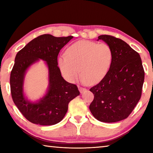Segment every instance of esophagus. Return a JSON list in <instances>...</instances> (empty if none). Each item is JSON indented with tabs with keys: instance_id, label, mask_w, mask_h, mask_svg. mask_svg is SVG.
Returning a JSON list of instances; mask_svg holds the SVG:
<instances>
[{
	"instance_id": "obj_1",
	"label": "esophagus",
	"mask_w": 153,
	"mask_h": 153,
	"mask_svg": "<svg viewBox=\"0 0 153 153\" xmlns=\"http://www.w3.org/2000/svg\"><path fill=\"white\" fill-rule=\"evenodd\" d=\"M78 88H79V90L80 93H83L84 91H86V88H82V87L79 86Z\"/></svg>"
}]
</instances>
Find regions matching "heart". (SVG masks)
I'll list each match as a JSON object with an SVG mask.
<instances>
[{"label": "heart", "mask_w": 153, "mask_h": 153, "mask_svg": "<svg viewBox=\"0 0 153 153\" xmlns=\"http://www.w3.org/2000/svg\"><path fill=\"white\" fill-rule=\"evenodd\" d=\"M59 58V66L65 77L74 82L80 75L88 84H97L107 76L113 61V51L106 43L88 40L74 42Z\"/></svg>", "instance_id": "heart-1"}]
</instances>
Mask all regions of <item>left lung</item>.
Returning <instances> with one entry per match:
<instances>
[{
    "label": "left lung",
    "mask_w": 153,
    "mask_h": 153,
    "mask_svg": "<svg viewBox=\"0 0 153 153\" xmlns=\"http://www.w3.org/2000/svg\"><path fill=\"white\" fill-rule=\"evenodd\" d=\"M98 40L111 46L113 58L107 76L90 89L94 97L89 108L98 121L117 122L128 117L140 99L144 68L139 54L123 40L109 35Z\"/></svg>",
    "instance_id": "8db88e82"
}]
</instances>
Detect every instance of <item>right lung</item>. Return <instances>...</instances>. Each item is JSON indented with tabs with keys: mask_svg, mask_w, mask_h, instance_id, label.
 <instances>
[{
	"mask_svg": "<svg viewBox=\"0 0 153 153\" xmlns=\"http://www.w3.org/2000/svg\"><path fill=\"white\" fill-rule=\"evenodd\" d=\"M74 37L38 36L18 52L10 76L13 100L25 119L41 126L55 125L63 120L69 102L79 95L76 84L62 77L57 57L61 49ZM39 59L46 61L49 69V88L46 94L36 103L25 97L23 82L27 69Z\"/></svg>",
	"mask_w": 153,
	"mask_h": 153,
	"instance_id": "obj_1",
	"label": "right lung"
}]
</instances>
